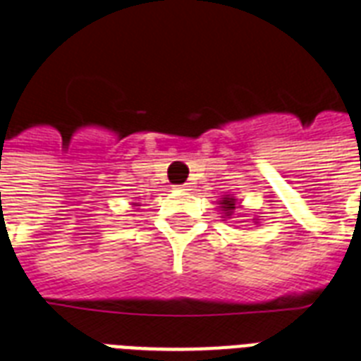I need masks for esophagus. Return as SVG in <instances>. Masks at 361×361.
<instances>
[{"label": "esophagus", "instance_id": "obj_1", "mask_svg": "<svg viewBox=\"0 0 361 361\" xmlns=\"http://www.w3.org/2000/svg\"><path fill=\"white\" fill-rule=\"evenodd\" d=\"M189 188H191V185H188V183H185V185H181L180 191H183V193H188V191H191V189H189Z\"/></svg>", "mask_w": 361, "mask_h": 361}]
</instances>
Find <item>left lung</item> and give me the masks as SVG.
Masks as SVG:
<instances>
[{"instance_id": "1", "label": "left lung", "mask_w": 361, "mask_h": 361, "mask_svg": "<svg viewBox=\"0 0 361 361\" xmlns=\"http://www.w3.org/2000/svg\"><path fill=\"white\" fill-rule=\"evenodd\" d=\"M218 204H220L218 208H220L221 218H226V220L233 216L235 208H239L237 207V199H235L233 195H224L220 201H218ZM255 220H258V218H255ZM256 224H258V221H256Z\"/></svg>"}]
</instances>
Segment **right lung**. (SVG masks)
<instances>
[{
  "instance_id": "1",
  "label": "right lung",
  "mask_w": 361,
  "mask_h": 361,
  "mask_svg": "<svg viewBox=\"0 0 361 361\" xmlns=\"http://www.w3.org/2000/svg\"><path fill=\"white\" fill-rule=\"evenodd\" d=\"M133 207H140V202H133Z\"/></svg>"
}]
</instances>
